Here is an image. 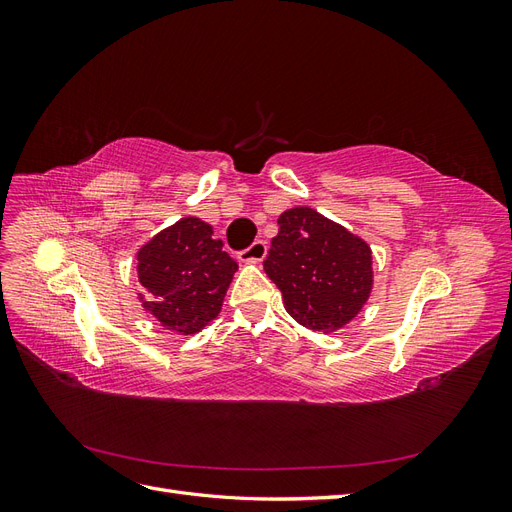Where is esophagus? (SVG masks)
I'll list each match as a JSON object with an SVG mask.
<instances>
[{
	"instance_id": "esophagus-1",
	"label": "esophagus",
	"mask_w": 512,
	"mask_h": 512,
	"mask_svg": "<svg viewBox=\"0 0 512 512\" xmlns=\"http://www.w3.org/2000/svg\"><path fill=\"white\" fill-rule=\"evenodd\" d=\"M267 256V243L265 241H254L247 250L239 252L241 262H252V265H258V262L265 260Z\"/></svg>"
}]
</instances>
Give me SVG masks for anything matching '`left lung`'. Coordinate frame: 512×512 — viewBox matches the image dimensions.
Listing matches in <instances>:
<instances>
[{"label": "left lung", "instance_id": "left-lung-1", "mask_svg": "<svg viewBox=\"0 0 512 512\" xmlns=\"http://www.w3.org/2000/svg\"><path fill=\"white\" fill-rule=\"evenodd\" d=\"M277 226L265 273L282 290L286 312L312 331L346 327L374 288L367 241L309 207L286 209Z\"/></svg>", "mask_w": 512, "mask_h": 512}]
</instances>
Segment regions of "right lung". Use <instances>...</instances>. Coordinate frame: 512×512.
Wrapping results in <instances>:
<instances>
[{
	"label": "right lung",
	"mask_w": 512,
	"mask_h": 512,
	"mask_svg": "<svg viewBox=\"0 0 512 512\" xmlns=\"http://www.w3.org/2000/svg\"><path fill=\"white\" fill-rule=\"evenodd\" d=\"M239 265L211 224L181 218L160 230L136 252V273L143 290V309L160 327L179 335H194L222 312L226 290Z\"/></svg>",
	"instance_id": "right-lung-1"
}]
</instances>
